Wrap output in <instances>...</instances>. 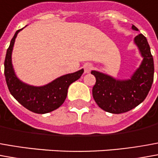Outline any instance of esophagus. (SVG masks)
<instances>
[{
	"label": "esophagus",
	"mask_w": 158,
	"mask_h": 158,
	"mask_svg": "<svg viewBox=\"0 0 158 158\" xmlns=\"http://www.w3.org/2000/svg\"><path fill=\"white\" fill-rule=\"evenodd\" d=\"M92 69H93V65L91 64H86L84 65V72L89 73L92 70Z\"/></svg>",
	"instance_id": "obj_1"
}]
</instances>
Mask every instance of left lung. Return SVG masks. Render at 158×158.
Listing matches in <instances>:
<instances>
[{
	"label": "left lung",
	"instance_id": "8db88e82",
	"mask_svg": "<svg viewBox=\"0 0 158 158\" xmlns=\"http://www.w3.org/2000/svg\"><path fill=\"white\" fill-rule=\"evenodd\" d=\"M132 29L138 28L132 25ZM143 60L131 79L119 81L105 74L91 71L96 82L93 87L94 100L102 109L111 114H123L144 101L154 79V61L146 38L140 33L134 39Z\"/></svg>",
	"mask_w": 158,
	"mask_h": 158
}]
</instances>
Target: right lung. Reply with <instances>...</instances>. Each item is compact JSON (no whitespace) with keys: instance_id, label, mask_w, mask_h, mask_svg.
<instances>
[{"instance_id":"1","label":"right lung","mask_w":158,"mask_h":158,"mask_svg":"<svg viewBox=\"0 0 158 158\" xmlns=\"http://www.w3.org/2000/svg\"><path fill=\"white\" fill-rule=\"evenodd\" d=\"M20 30L15 32L10 45L6 50L4 62V75L6 85L11 94L27 109L35 114L50 113L58 108L64 102L69 86L81 77L83 69L60 77L43 87H33L23 83L15 76L11 59L15 38Z\"/></svg>"}]
</instances>
